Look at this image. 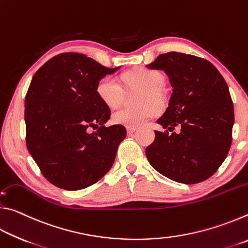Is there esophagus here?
<instances>
[{"instance_id": "obj_1", "label": "esophagus", "mask_w": 248, "mask_h": 248, "mask_svg": "<svg viewBox=\"0 0 248 248\" xmlns=\"http://www.w3.org/2000/svg\"><path fill=\"white\" fill-rule=\"evenodd\" d=\"M138 130V128L137 127H128L127 128V132H128V134H132V133H134Z\"/></svg>"}]
</instances>
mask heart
<instances>
[{
	"label": "heart",
	"mask_w": 248,
	"mask_h": 248,
	"mask_svg": "<svg viewBox=\"0 0 248 248\" xmlns=\"http://www.w3.org/2000/svg\"><path fill=\"white\" fill-rule=\"evenodd\" d=\"M121 79L129 87H142L137 107L123 106L112 112L111 119L116 124L125 127H138L152 118L156 108L163 107L165 96L161 89L164 78L158 71L139 68L121 75ZM96 94L109 107H116L123 102L124 87L112 75H106L96 84Z\"/></svg>",
	"instance_id": "b5f03b06"
}]
</instances>
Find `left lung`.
Returning <instances> with one entry per match:
<instances>
[{
	"label": "left lung",
	"instance_id": "left-lung-1",
	"mask_svg": "<svg viewBox=\"0 0 248 248\" xmlns=\"http://www.w3.org/2000/svg\"><path fill=\"white\" fill-rule=\"evenodd\" d=\"M163 70L173 93L145 150L150 164L174 182L197 184L216 173L232 143L234 108L228 84L211 62L180 52L159 54L146 65Z\"/></svg>",
	"mask_w": 248,
	"mask_h": 248
}]
</instances>
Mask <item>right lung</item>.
Returning a JSON list of instances; mask_svg holds the SVG:
<instances>
[{
  "label": "right lung",
  "mask_w": 248,
  "mask_h": 248,
  "mask_svg": "<svg viewBox=\"0 0 248 248\" xmlns=\"http://www.w3.org/2000/svg\"><path fill=\"white\" fill-rule=\"evenodd\" d=\"M119 68L68 52L50 59L32 77L25 98L26 144L54 186L84 189L114 164L127 131L121 124L105 127L110 109L96 94V84ZM90 127L96 131L90 134Z\"/></svg>",
  "instance_id": "obj_1"
}]
</instances>
